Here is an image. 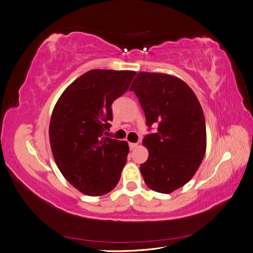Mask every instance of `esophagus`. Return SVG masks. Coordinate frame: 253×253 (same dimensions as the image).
Listing matches in <instances>:
<instances>
[{
  "label": "esophagus",
  "instance_id": "34e87169",
  "mask_svg": "<svg viewBox=\"0 0 253 253\" xmlns=\"http://www.w3.org/2000/svg\"><path fill=\"white\" fill-rule=\"evenodd\" d=\"M137 145H138L137 143H130V144H128V147H130L131 150H133L135 147H137Z\"/></svg>",
  "mask_w": 253,
  "mask_h": 253
}]
</instances>
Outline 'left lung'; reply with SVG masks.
<instances>
[{"mask_svg":"<svg viewBox=\"0 0 253 253\" xmlns=\"http://www.w3.org/2000/svg\"><path fill=\"white\" fill-rule=\"evenodd\" d=\"M143 108L148 131L144 146L149 152L140 164L146 184L169 194L184 186L198 170L206 151V125L194 92L181 79L140 72L130 88Z\"/></svg>","mask_w":253,"mask_h":253,"instance_id":"8db88e82","label":"left lung"}]
</instances>
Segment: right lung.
Instances as JSON below:
<instances>
[{"mask_svg": "<svg viewBox=\"0 0 253 253\" xmlns=\"http://www.w3.org/2000/svg\"><path fill=\"white\" fill-rule=\"evenodd\" d=\"M135 75L133 71H89L55 104L49 126L52 155L65 179L80 192L103 195L119 182L128 146L104 133L112 126V104L128 90Z\"/></svg>", "mask_w": 253, "mask_h": 253, "instance_id": "add662e5", "label": "right lung"}]
</instances>
